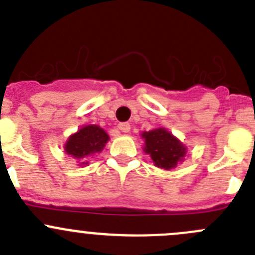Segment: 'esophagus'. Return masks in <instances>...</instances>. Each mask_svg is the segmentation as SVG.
<instances>
[{"label": "esophagus", "instance_id": "obj_1", "mask_svg": "<svg viewBox=\"0 0 255 255\" xmlns=\"http://www.w3.org/2000/svg\"><path fill=\"white\" fill-rule=\"evenodd\" d=\"M118 129L122 130V132H125V133H127V132H129V130H130V125H129V123H127V122L120 123V125H118Z\"/></svg>", "mask_w": 255, "mask_h": 255}]
</instances>
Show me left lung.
<instances>
[{
    "label": "left lung",
    "instance_id": "obj_1",
    "mask_svg": "<svg viewBox=\"0 0 255 255\" xmlns=\"http://www.w3.org/2000/svg\"><path fill=\"white\" fill-rule=\"evenodd\" d=\"M144 152L150 155L157 167L172 169L185 155V147L164 128L143 132Z\"/></svg>",
    "mask_w": 255,
    "mask_h": 255
}]
</instances>
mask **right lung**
<instances>
[{
	"mask_svg": "<svg viewBox=\"0 0 255 255\" xmlns=\"http://www.w3.org/2000/svg\"><path fill=\"white\" fill-rule=\"evenodd\" d=\"M108 134L98 126H86L68 138L65 145L67 154L81 159L95 153H100L108 140ZM82 164H86L82 162Z\"/></svg>",
	"mask_w": 255,
	"mask_h": 255,
	"instance_id": "add662e5",
	"label": "right lung"
}]
</instances>
